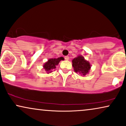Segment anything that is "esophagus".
Here are the masks:
<instances>
[{"label": "esophagus", "instance_id": "34e87169", "mask_svg": "<svg viewBox=\"0 0 126 126\" xmlns=\"http://www.w3.org/2000/svg\"><path fill=\"white\" fill-rule=\"evenodd\" d=\"M64 58H65V60L66 61L69 60V57H68V56H65V57H64Z\"/></svg>", "mask_w": 126, "mask_h": 126}]
</instances>
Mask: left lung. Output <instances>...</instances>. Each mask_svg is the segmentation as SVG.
<instances>
[{
    "instance_id": "1",
    "label": "left lung",
    "mask_w": 126,
    "mask_h": 126,
    "mask_svg": "<svg viewBox=\"0 0 126 126\" xmlns=\"http://www.w3.org/2000/svg\"><path fill=\"white\" fill-rule=\"evenodd\" d=\"M72 66L75 72L86 75L91 69V64L82 55H79L72 60Z\"/></svg>"
}]
</instances>
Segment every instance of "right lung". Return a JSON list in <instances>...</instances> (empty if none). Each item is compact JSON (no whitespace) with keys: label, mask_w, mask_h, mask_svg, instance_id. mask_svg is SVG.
Wrapping results in <instances>:
<instances>
[{"label":"right lung","mask_w":126,"mask_h":126,"mask_svg":"<svg viewBox=\"0 0 126 126\" xmlns=\"http://www.w3.org/2000/svg\"><path fill=\"white\" fill-rule=\"evenodd\" d=\"M63 60V57H60V58H58L49 59L48 61L46 62L44 64V65H43L44 69L46 70V72H47V73H50L52 69H55L56 66L58 64L60 61Z\"/></svg>","instance_id":"obj_1"}]
</instances>
